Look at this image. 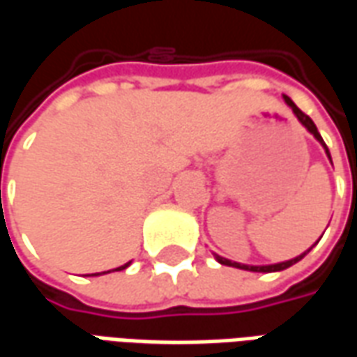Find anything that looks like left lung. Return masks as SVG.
<instances>
[{"instance_id": "obj_1", "label": "left lung", "mask_w": 357, "mask_h": 357, "mask_svg": "<svg viewBox=\"0 0 357 357\" xmlns=\"http://www.w3.org/2000/svg\"><path fill=\"white\" fill-rule=\"evenodd\" d=\"M283 99H284V102H287V105L291 107L292 114L298 118L300 124L304 126L307 132L312 133L315 139L319 141V145H321V147L325 149V155H327V158H329V160H331L329 149H327V145H325V141H323V137H321V135H319V132H317V128H315L314 120L307 116V114H304V112H302V110H300L298 107H296V105L292 102L291 97H287V95H283ZM331 164H333V160H331ZM319 239H321V237H319ZM317 243H319V241H315V245H317ZM315 245H312V247L307 248L306 252H302V255H298V256H296V258H291V260H284V262L268 264V266H252V264L233 262V260H227V258L216 255V252H212V255H214V258H216V262H220V264H222V266H229V268H239V269H245V271H256V273H271V271H283V269L291 268V266H294V264H296V262H300V260H302V258H304V256H306L307 252H310V250H312V248L315 247Z\"/></svg>"}]
</instances>
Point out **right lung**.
Masks as SVG:
<instances>
[{"mask_svg":"<svg viewBox=\"0 0 357 357\" xmlns=\"http://www.w3.org/2000/svg\"><path fill=\"white\" fill-rule=\"evenodd\" d=\"M130 264L132 262H128V264H124V266H120V268H114V269H109V271H101V273H91V275H105V273H110V271H122V269H126L128 268V266H130Z\"/></svg>","mask_w":357,"mask_h":357,"instance_id":"right-lung-1","label":"right lung"}]
</instances>
